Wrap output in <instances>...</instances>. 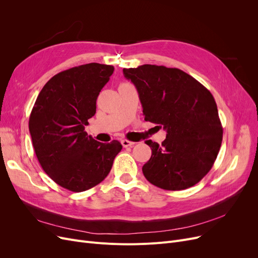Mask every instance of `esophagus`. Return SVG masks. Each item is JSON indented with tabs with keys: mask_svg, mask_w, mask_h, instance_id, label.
<instances>
[{
	"mask_svg": "<svg viewBox=\"0 0 258 258\" xmlns=\"http://www.w3.org/2000/svg\"><path fill=\"white\" fill-rule=\"evenodd\" d=\"M121 144L123 147H128V146H133L135 143L132 141H128L126 139H123V140H121Z\"/></svg>",
	"mask_w": 258,
	"mask_h": 258,
	"instance_id": "esophagus-1",
	"label": "esophagus"
}]
</instances>
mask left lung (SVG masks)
Returning a JSON list of instances; mask_svg holds the SVG:
<instances>
[{
  "mask_svg": "<svg viewBox=\"0 0 258 258\" xmlns=\"http://www.w3.org/2000/svg\"><path fill=\"white\" fill-rule=\"evenodd\" d=\"M136 87L146 121L163 126L166 139L147 141L152 157L142 167L146 180L165 190L199 183L220 152L223 127L212 94L177 68L143 64L123 69Z\"/></svg>",
  "mask_w": 258,
  "mask_h": 258,
  "instance_id": "8db88e82",
  "label": "left lung"
}]
</instances>
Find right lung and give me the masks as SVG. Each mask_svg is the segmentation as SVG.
Here are the masks:
<instances>
[{"mask_svg": "<svg viewBox=\"0 0 258 258\" xmlns=\"http://www.w3.org/2000/svg\"><path fill=\"white\" fill-rule=\"evenodd\" d=\"M113 72V66L97 62L59 72L39 92L31 111L29 132L39 164L70 191H85L102 182L122 150L117 140L100 143L85 132Z\"/></svg>", "mask_w": 258, "mask_h": 258, "instance_id": "1", "label": "right lung"}]
</instances>
